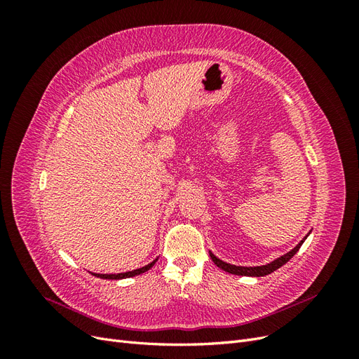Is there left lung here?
<instances>
[{
	"label": "left lung",
	"instance_id": "obj_1",
	"mask_svg": "<svg viewBox=\"0 0 359 359\" xmlns=\"http://www.w3.org/2000/svg\"><path fill=\"white\" fill-rule=\"evenodd\" d=\"M307 236H309V235L304 236V240H301L299 244L293 247L289 253H286V255H283V256H280V257L274 259L273 262H269V264L262 265V266H236V265H231V264L223 262L222 259L214 256L211 252H210V256H211L212 262H214L217 266H219V268L223 269V271H226V273H229V274H235V276H248V277H264V276H268V274H271V273H274L276 269H278L280 266H283L286 262H289V260L297 255V252L299 250V247L302 245V243L307 240Z\"/></svg>",
	"mask_w": 359,
	"mask_h": 359
}]
</instances>
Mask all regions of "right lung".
I'll return each mask as SVG.
<instances>
[{
	"mask_svg": "<svg viewBox=\"0 0 359 359\" xmlns=\"http://www.w3.org/2000/svg\"><path fill=\"white\" fill-rule=\"evenodd\" d=\"M157 262V259L153 260V262L139 268V269H133V271H127V273H119V274H95V273H91L93 276L95 277H100V278H106V280H121V278H128V277H135V276H139L145 273V271H148L149 268H153V265Z\"/></svg>",
	"mask_w": 359,
	"mask_h": 359,
	"instance_id": "right-lung-1",
	"label": "right lung"
}]
</instances>
